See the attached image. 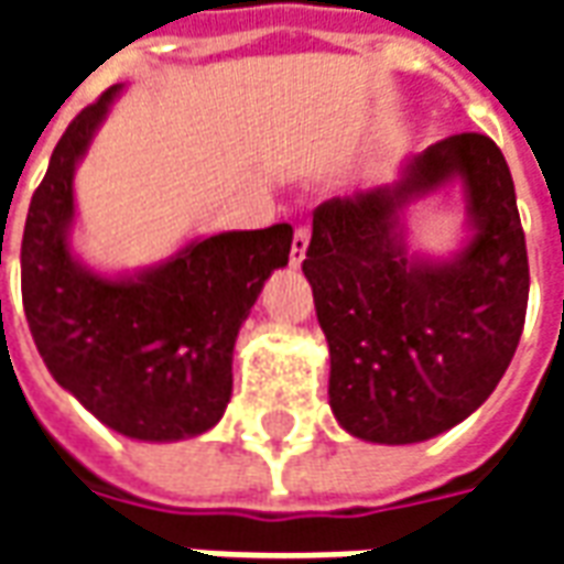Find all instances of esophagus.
Returning <instances> with one entry per match:
<instances>
[{"label":"esophagus","mask_w":564,"mask_h":564,"mask_svg":"<svg viewBox=\"0 0 564 564\" xmlns=\"http://www.w3.org/2000/svg\"><path fill=\"white\" fill-rule=\"evenodd\" d=\"M307 241H311V232H307V229H295L293 247H290V265H293V269L302 265V259H305L307 253Z\"/></svg>","instance_id":"esophagus-1"}]
</instances>
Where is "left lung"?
<instances>
[{
    "label": "left lung",
    "mask_w": 564,
    "mask_h": 564,
    "mask_svg": "<svg viewBox=\"0 0 564 564\" xmlns=\"http://www.w3.org/2000/svg\"><path fill=\"white\" fill-rule=\"evenodd\" d=\"M459 176L473 238L453 260L406 257L403 208ZM329 341V404L362 441L416 444L474 414L520 344L529 257L496 141L462 132L399 181L323 202L302 262Z\"/></svg>",
    "instance_id": "obj_1"
}]
</instances>
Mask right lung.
Instances as JSON below:
<instances>
[{"label": "right lung", "instance_id": "add662e5", "mask_svg": "<svg viewBox=\"0 0 564 564\" xmlns=\"http://www.w3.org/2000/svg\"><path fill=\"white\" fill-rule=\"evenodd\" d=\"M120 84L87 105L54 148L20 245V290L32 341L54 380L96 420L135 441L208 432L232 395L241 323L293 226L196 238L132 278H102L72 257L75 165L117 99Z\"/></svg>", "mask_w": 564, "mask_h": 564}]
</instances>
